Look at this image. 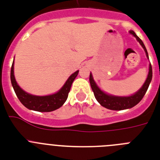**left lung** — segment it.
<instances>
[{
    "label": "left lung",
    "instance_id": "1",
    "mask_svg": "<svg viewBox=\"0 0 160 160\" xmlns=\"http://www.w3.org/2000/svg\"><path fill=\"white\" fill-rule=\"evenodd\" d=\"M129 32L136 37L138 41H139V43L143 47V49H144L145 52H146V56L149 58L147 50H146V47H145L144 44H143L142 40L135 34V32L133 31H130ZM151 80H152V67H151V64H150L149 74L146 82L144 83V84L142 85V88L135 94L129 97H115L107 94V93H105V92L101 90L100 88L97 86V84H95L91 73L89 75V82H90V85L91 88H92V92L94 93L95 98L97 99V101L102 107H106L107 109L113 110V111H121V110L128 109V108H132L134 106H136L143 98L144 95L146 94V92L147 91V89H148V87L150 85V83H151Z\"/></svg>",
    "mask_w": 160,
    "mask_h": 160
}]
</instances>
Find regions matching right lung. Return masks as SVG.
Returning a JSON list of instances; mask_svg holds the SVG:
<instances>
[{"instance_id": "1", "label": "right lung", "mask_w": 160, "mask_h": 160, "mask_svg": "<svg viewBox=\"0 0 160 160\" xmlns=\"http://www.w3.org/2000/svg\"><path fill=\"white\" fill-rule=\"evenodd\" d=\"M78 72L79 71L72 74V76L68 78L67 82L58 92L54 94L49 95V96H34L22 90V88L18 86L14 78V62H13L11 71H10V80H11L12 86L14 88L16 95L24 107H26L28 109L40 111V112H49V111L58 109L59 107L63 105L66 100L68 99V93L70 92L72 84L74 80L77 76Z\"/></svg>"}]
</instances>
